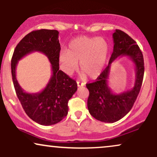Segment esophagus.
I'll use <instances>...</instances> for the list:
<instances>
[{
  "instance_id": "esophagus-1",
  "label": "esophagus",
  "mask_w": 157,
  "mask_h": 157,
  "mask_svg": "<svg viewBox=\"0 0 157 157\" xmlns=\"http://www.w3.org/2000/svg\"><path fill=\"white\" fill-rule=\"evenodd\" d=\"M77 84L78 87H81V86H84L85 83L84 82H81L80 81H77Z\"/></svg>"
}]
</instances>
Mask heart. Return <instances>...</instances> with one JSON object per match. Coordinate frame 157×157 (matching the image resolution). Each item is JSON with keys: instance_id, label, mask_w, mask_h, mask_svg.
<instances>
[{"instance_id": "heart-1", "label": "heart", "mask_w": 157, "mask_h": 157, "mask_svg": "<svg viewBox=\"0 0 157 157\" xmlns=\"http://www.w3.org/2000/svg\"><path fill=\"white\" fill-rule=\"evenodd\" d=\"M109 43L102 37L82 36L73 40L68 50H61L59 63L61 69L71 75L78 68L90 78H96L102 73L109 55Z\"/></svg>"}]
</instances>
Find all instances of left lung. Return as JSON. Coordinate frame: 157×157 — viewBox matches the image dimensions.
<instances>
[{
	"label": "left lung",
	"mask_w": 157,
	"mask_h": 157,
	"mask_svg": "<svg viewBox=\"0 0 157 157\" xmlns=\"http://www.w3.org/2000/svg\"><path fill=\"white\" fill-rule=\"evenodd\" d=\"M113 50L109 65L95 82L86 84L89 91L87 105L90 114L104 122H117L125 116L136 100L144 76L143 55L136 41L121 30L113 33ZM120 56H128L135 65L136 78L133 89L121 94L112 92L107 85L111 63Z\"/></svg>",
	"instance_id": "left-lung-1"
}]
</instances>
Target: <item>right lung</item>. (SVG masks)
Instances as JSON below:
<instances>
[{"label": "right lung", "mask_w": 157, "mask_h": 157, "mask_svg": "<svg viewBox=\"0 0 157 157\" xmlns=\"http://www.w3.org/2000/svg\"><path fill=\"white\" fill-rule=\"evenodd\" d=\"M57 30L40 29L25 36L17 45L11 61L12 77L16 94L25 112L42 125H55L68 114V102L76 92V81L59 70L60 44ZM33 51L44 53L52 64V75L46 88L39 93H26L16 78V67L21 58Z\"/></svg>", "instance_id": "1"}]
</instances>
